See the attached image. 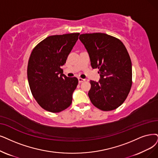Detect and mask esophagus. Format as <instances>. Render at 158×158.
I'll return each instance as SVG.
<instances>
[{
  "label": "esophagus",
  "instance_id": "34e87169",
  "mask_svg": "<svg viewBox=\"0 0 158 158\" xmlns=\"http://www.w3.org/2000/svg\"><path fill=\"white\" fill-rule=\"evenodd\" d=\"M85 81V79H83V78H78V81H79V83L83 82V81Z\"/></svg>",
  "mask_w": 158,
  "mask_h": 158
}]
</instances>
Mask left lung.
Instances as JSON below:
<instances>
[{"label": "left lung", "mask_w": 158, "mask_h": 158, "mask_svg": "<svg viewBox=\"0 0 158 158\" xmlns=\"http://www.w3.org/2000/svg\"><path fill=\"white\" fill-rule=\"evenodd\" d=\"M79 40L89 54L100 79L90 81L91 102L102 111L113 110L127 98L132 84L131 61L123 42L104 33L81 34Z\"/></svg>", "instance_id": "obj_1"}]
</instances>
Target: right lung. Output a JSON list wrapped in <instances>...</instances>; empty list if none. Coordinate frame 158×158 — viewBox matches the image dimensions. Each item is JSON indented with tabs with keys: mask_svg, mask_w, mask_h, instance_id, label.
Instances as JSON below:
<instances>
[{
	"mask_svg": "<svg viewBox=\"0 0 158 158\" xmlns=\"http://www.w3.org/2000/svg\"><path fill=\"white\" fill-rule=\"evenodd\" d=\"M79 33L47 37L34 47L28 60L27 77L30 90L42 108L52 113L67 109L78 83L63 74L64 65L78 39Z\"/></svg>",
	"mask_w": 158,
	"mask_h": 158,
	"instance_id": "add662e5",
	"label": "right lung"
}]
</instances>
